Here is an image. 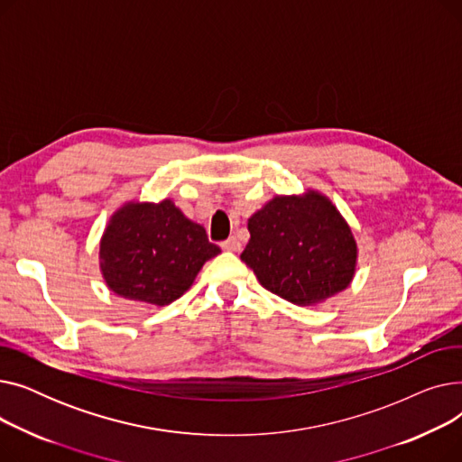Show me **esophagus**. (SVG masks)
Masks as SVG:
<instances>
[{
  "mask_svg": "<svg viewBox=\"0 0 462 462\" xmlns=\"http://www.w3.org/2000/svg\"><path fill=\"white\" fill-rule=\"evenodd\" d=\"M221 247L225 249V251H230V253H237V251H241V244H239V239L237 237H228L226 241H223L221 244Z\"/></svg>",
  "mask_w": 462,
  "mask_h": 462,
  "instance_id": "esophagus-1",
  "label": "esophagus"
}]
</instances>
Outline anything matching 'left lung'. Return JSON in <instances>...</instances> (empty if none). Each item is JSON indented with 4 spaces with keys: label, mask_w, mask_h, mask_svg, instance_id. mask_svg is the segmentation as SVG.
<instances>
[{
    "label": "left lung",
    "mask_w": 462,
    "mask_h": 462,
    "mask_svg": "<svg viewBox=\"0 0 462 462\" xmlns=\"http://www.w3.org/2000/svg\"><path fill=\"white\" fill-rule=\"evenodd\" d=\"M241 253L258 282L294 305H317L352 282L357 245L352 228L319 190L275 197L249 218Z\"/></svg>",
    "instance_id": "8db88e82"
}]
</instances>
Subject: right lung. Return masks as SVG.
I'll return each mask as SVG.
<instances>
[{"label": "right lung", "instance_id": "1", "mask_svg": "<svg viewBox=\"0 0 462 462\" xmlns=\"http://www.w3.org/2000/svg\"><path fill=\"white\" fill-rule=\"evenodd\" d=\"M221 253L204 226L172 200L127 202L101 237V273L114 294L164 307L181 298L202 265Z\"/></svg>", "mask_w": 462, "mask_h": 462}]
</instances>
